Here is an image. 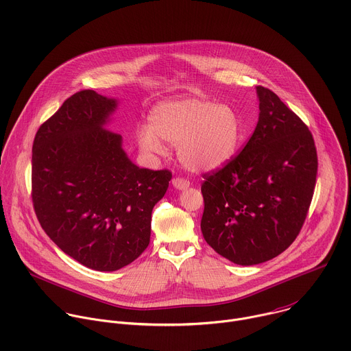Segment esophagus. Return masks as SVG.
Returning a JSON list of instances; mask_svg holds the SVG:
<instances>
[{
    "label": "esophagus",
    "instance_id": "esophagus-1",
    "mask_svg": "<svg viewBox=\"0 0 351 351\" xmlns=\"http://www.w3.org/2000/svg\"><path fill=\"white\" fill-rule=\"evenodd\" d=\"M172 184L178 190H184V189H187L190 186V182L187 179H184V178H173L172 179Z\"/></svg>",
    "mask_w": 351,
    "mask_h": 351
}]
</instances>
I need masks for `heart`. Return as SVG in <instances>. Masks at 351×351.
Returning a JSON list of instances; mask_svg holds the SVG:
<instances>
[{
	"label": "heart",
	"mask_w": 351,
	"mask_h": 351,
	"mask_svg": "<svg viewBox=\"0 0 351 351\" xmlns=\"http://www.w3.org/2000/svg\"><path fill=\"white\" fill-rule=\"evenodd\" d=\"M237 111L201 97H178L158 103L150 127L138 130V143L147 154H164L161 141L178 147L182 165L191 172L215 171L227 164L241 141Z\"/></svg>",
	"instance_id": "b5f03b06"
}]
</instances>
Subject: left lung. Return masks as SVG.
<instances>
[{
  "mask_svg": "<svg viewBox=\"0 0 351 351\" xmlns=\"http://www.w3.org/2000/svg\"><path fill=\"white\" fill-rule=\"evenodd\" d=\"M259 121L240 154L204 173L201 231L230 262L252 266L282 254L306 220L317 178L307 125L270 89L256 86Z\"/></svg>",
  "mask_w": 351,
  "mask_h": 351,
  "instance_id": "left-lung-1",
  "label": "left lung"
}]
</instances>
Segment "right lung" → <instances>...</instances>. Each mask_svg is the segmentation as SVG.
<instances>
[{
	"label": "right lung",
	"instance_id": "1",
	"mask_svg": "<svg viewBox=\"0 0 351 351\" xmlns=\"http://www.w3.org/2000/svg\"><path fill=\"white\" fill-rule=\"evenodd\" d=\"M117 100L74 93L37 131L32 198L47 236L69 256L97 271L138 259L150 243L152 212L172 172L136 167L123 138L106 128Z\"/></svg>",
	"mask_w": 351,
	"mask_h": 351
}]
</instances>
